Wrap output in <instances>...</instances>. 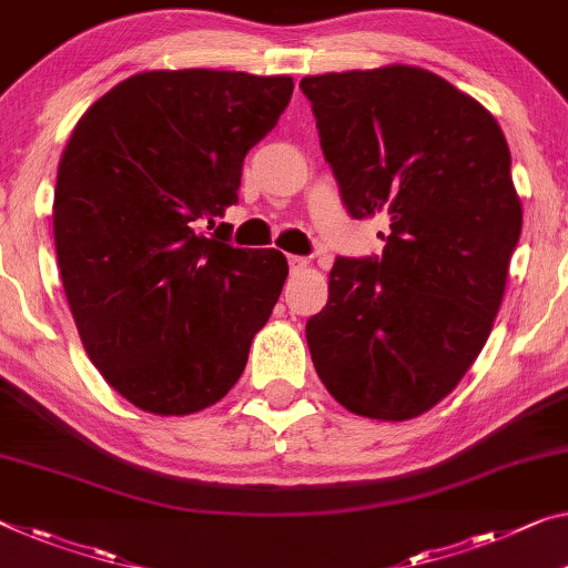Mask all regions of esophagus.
Masks as SVG:
<instances>
[{"label": "esophagus", "instance_id": "34e87169", "mask_svg": "<svg viewBox=\"0 0 568 568\" xmlns=\"http://www.w3.org/2000/svg\"><path fill=\"white\" fill-rule=\"evenodd\" d=\"M302 268H307V258L304 256H290V272L300 274Z\"/></svg>", "mask_w": 568, "mask_h": 568}]
</instances>
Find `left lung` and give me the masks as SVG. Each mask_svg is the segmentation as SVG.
<instances>
[{
	"label": "left lung",
	"mask_w": 568,
	"mask_h": 568,
	"mask_svg": "<svg viewBox=\"0 0 568 568\" xmlns=\"http://www.w3.org/2000/svg\"><path fill=\"white\" fill-rule=\"evenodd\" d=\"M320 146L353 217H388L381 256L335 258L307 320L347 412L404 422L469 371L500 310L523 207L493 113L424 68L307 75Z\"/></svg>",
	"instance_id": "8db88e82"
}]
</instances>
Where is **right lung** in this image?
Returning <instances> with one entry per match:
<instances>
[{
  "instance_id": "obj_1",
  "label": "right lung",
  "mask_w": 568,
  "mask_h": 568,
  "mask_svg": "<svg viewBox=\"0 0 568 568\" xmlns=\"http://www.w3.org/2000/svg\"><path fill=\"white\" fill-rule=\"evenodd\" d=\"M292 91L290 75L136 73L68 139L52 203L60 278L85 353L142 412L221 400L272 317L284 254L231 246L217 217Z\"/></svg>"
}]
</instances>
